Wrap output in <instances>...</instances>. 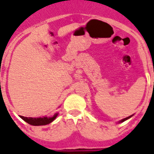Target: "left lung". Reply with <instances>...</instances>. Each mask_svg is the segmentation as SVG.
Returning a JSON list of instances; mask_svg holds the SVG:
<instances>
[{"mask_svg":"<svg viewBox=\"0 0 154 154\" xmlns=\"http://www.w3.org/2000/svg\"><path fill=\"white\" fill-rule=\"evenodd\" d=\"M131 117H132V115H131V116L128 117V118H124V119H122V120H121V121H120L119 122H124V121H126V120L129 119V118H131Z\"/></svg>","mask_w":154,"mask_h":154,"instance_id":"8db88e82","label":"left lung"}]
</instances>
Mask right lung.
I'll return each mask as SVG.
<instances>
[{
  "label": "right lung",
  "mask_w": 154,
  "mask_h": 154,
  "mask_svg": "<svg viewBox=\"0 0 154 154\" xmlns=\"http://www.w3.org/2000/svg\"><path fill=\"white\" fill-rule=\"evenodd\" d=\"M58 113H56L53 117H43V118H26V117L20 116L26 123L29 124L33 126H40V125H46L48 124L51 123L56 118Z\"/></svg>",
  "instance_id": "1"
}]
</instances>
